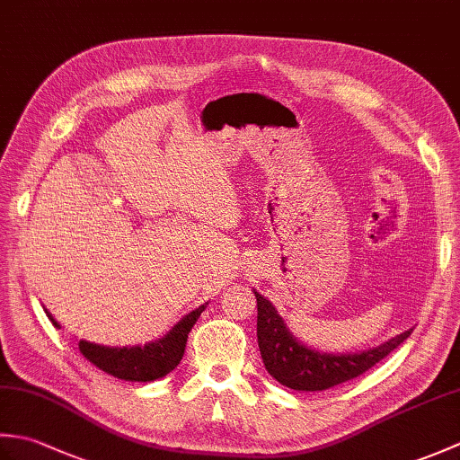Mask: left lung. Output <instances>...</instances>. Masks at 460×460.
Listing matches in <instances>:
<instances>
[{"instance_id": "obj_1", "label": "left lung", "mask_w": 460, "mask_h": 460, "mask_svg": "<svg viewBox=\"0 0 460 460\" xmlns=\"http://www.w3.org/2000/svg\"><path fill=\"white\" fill-rule=\"evenodd\" d=\"M257 296V340L262 364L279 384L296 392H324L344 381L366 374L377 361L402 346L413 330H405L376 348L361 351H320L310 348L292 334L285 318L269 298L255 290Z\"/></svg>"}]
</instances>
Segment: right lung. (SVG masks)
Wrapping results in <instances>:
<instances>
[{
    "mask_svg": "<svg viewBox=\"0 0 460 460\" xmlns=\"http://www.w3.org/2000/svg\"><path fill=\"white\" fill-rule=\"evenodd\" d=\"M205 310V305L199 308L191 310L190 314H185L178 324H175L168 334L162 338L148 341L144 346H102L94 344L89 340H79L81 354L94 364L99 369L106 371L109 376H114L124 381H154L164 376H168L170 371L178 367V364L183 358L185 341H188V334L191 332L193 324L201 316ZM47 316L53 322L55 328H61V324L53 318L49 310Z\"/></svg>",
    "mask_w": 460,
    "mask_h": 460,
    "instance_id": "right-lung-1",
    "label": "right lung"
}]
</instances>
